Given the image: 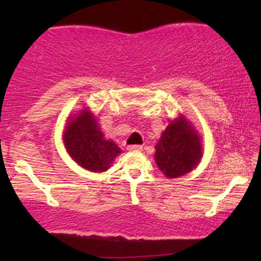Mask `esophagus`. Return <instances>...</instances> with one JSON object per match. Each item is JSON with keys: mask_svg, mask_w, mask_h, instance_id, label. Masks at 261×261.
I'll return each instance as SVG.
<instances>
[{"mask_svg": "<svg viewBox=\"0 0 261 261\" xmlns=\"http://www.w3.org/2000/svg\"><path fill=\"white\" fill-rule=\"evenodd\" d=\"M128 151H142L141 145H130L128 146Z\"/></svg>", "mask_w": 261, "mask_h": 261, "instance_id": "34e87169", "label": "esophagus"}]
</instances>
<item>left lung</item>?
<instances>
[{"mask_svg":"<svg viewBox=\"0 0 261 261\" xmlns=\"http://www.w3.org/2000/svg\"><path fill=\"white\" fill-rule=\"evenodd\" d=\"M202 144L197 130L183 115L171 121L155 145L154 158L167 178L184 176L198 165Z\"/></svg>","mask_w":261,"mask_h":261,"instance_id":"left-lung-1","label":"left lung"}]
</instances>
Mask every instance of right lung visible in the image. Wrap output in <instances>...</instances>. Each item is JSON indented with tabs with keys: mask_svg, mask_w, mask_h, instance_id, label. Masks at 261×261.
<instances>
[{
	"mask_svg": "<svg viewBox=\"0 0 261 261\" xmlns=\"http://www.w3.org/2000/svg\"><path fill=\"white\" fill-rule=\"evenodd\" d=\"M63 140L71 158L92 172H105L122 152L115 142L105 138L97 120L88 108L67 119Z\"/></svg>",
	"mask_w": 261,
	"mask_h": 261,
	"instance_id": "obj_1",
	"label": "right lung"
}]
</instances>
